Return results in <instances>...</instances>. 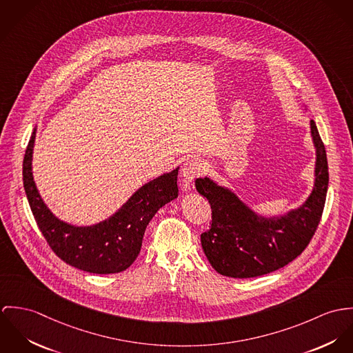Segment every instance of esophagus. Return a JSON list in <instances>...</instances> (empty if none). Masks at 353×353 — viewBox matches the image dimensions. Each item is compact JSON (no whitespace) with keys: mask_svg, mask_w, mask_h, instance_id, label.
<instances>
[{"mask_svg":"<svg viewBox=\"0 0 353 353\" xmlns=\"http://www.w3.org/2000/svg\"><path fill=\"white\" fill-rule=\"evenodd\" d=\"M203 172V165L199 159H188L183 165V177L187 183H192L196 177H199Z\"/></svg>","mask_w":353,"mask_h":353,"instance_id":"esophagus-1","label":"esophagus"}]
</instances>
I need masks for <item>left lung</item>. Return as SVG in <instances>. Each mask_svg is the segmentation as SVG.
<instances>
[{"label":"left lung","instance_id":"8db88e82","mask_svg":"<svg viewBox=\"0 0 353 353\" xmlns=\"http://www.w3.org/2000/svg\"><path fill=\"white\" fill-rule=\"evenodd\" d=\"M310 128L316 152L313 192L284 216H259L228 188L208 177L196 179V190L208 200L212 218L210 230L200 235L201 248L218 274L238 279L270 274L295 260L310 243L329 184L326 150L314 120Z\"/></svg>","mask_w":353,"mask_h":353}]
</instances>
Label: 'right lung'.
Wrapping results in <instances>:
<instances>
[{
	"label": "right lung",
	"mask_w": 353,
	"mask_h": 353,
	"mask_svg": "<svg viewBox=\"0 0 353 353\" xmlns=\"http://www.w3.org/2000/svg\"><path fill=\"white\" fill-rule=\"evenodd\" d=\"M37 128L23 161V181L35 221L51 250L66 264L89 274H118L138 257L145 230L158 210L179 195V168L141 187L111 218L86 228L65 223L47 208L32 176Z\"/></svg>",
	"instance_id": "obj_1"
}]
</instances>
